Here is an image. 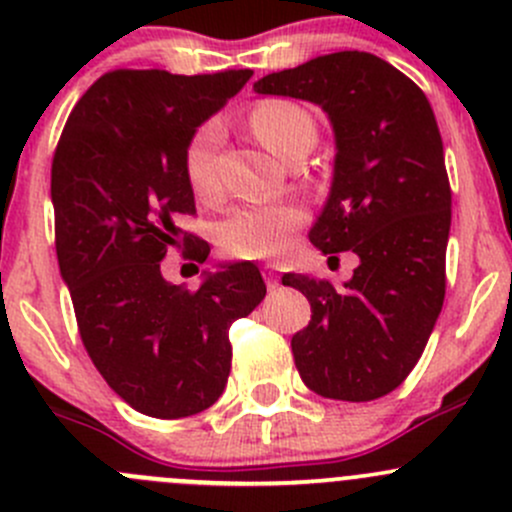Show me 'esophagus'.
Returning a JSON list of instances; mask_svg holds the SVG:
<instances>
[{
    "label": "esophagus",
    "mask_w": 512,
    "mask_h": 512,
    "mask_svg": "<svg viewBox=\"0 0 512 512\" xmlns=\"http://www.w3.org/2000/svg\"><path fill=\"white\" fill-rule=\"evenodd\" d=\"M262 275H265V282H267V289H277L280 287V277H277V270L272 265H267L265 267V272H262Z\"/></svg>",
    "instance_id": "1"
}]
</instances>
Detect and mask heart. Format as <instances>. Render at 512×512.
<instances>
[{
    "label": "heart",
    "instance_id": "obj_1",
    "mask_svg": "<svg viewBox=\"0 0 512 512\" xmlns=\"http://www.w3.org/2000/svg\"><path fill=\"white\" fill-rule=\"evenodd\" d=\"M252 128L257 138L285 158L292 146L307 138H317V126L302 106L289 101H265L252 111ZM223 141V126L205 121L190 136L185 146V178L200 198H210L218 190V151ZM304 213L294 203H252L232 210L220 232V245L227 255L242 260L280 257L292 247L294 235L302 225Z\"/></svg>",
    "mask_w": 512,
    "mask_h": 512
}]
</instances>
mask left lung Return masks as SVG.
Returning <instances> with one entry per match:
<instances>
[{"mask_svg": "<svg viewBox=\"0 0 512 512\" xmlns=\"http://www.w3.org/2000/svg\"><path fill=\"white\" fill-rule=\"evenodd\" d=\"M257 94L322 106L334 128V178L314 247L352 250L344 287L285 275L312 304L292 337L299 376L314 394L374 401L394 391L426 349L446 297L451 185L426 94L366 51L317 56L255 81Z\"/></svg>", "mask_w": 512, "mask_h": 512, "instance_id": "left-lung-1", "label": "left lung"}]
</instances>
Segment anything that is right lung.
<instances>
[{
    "label": "right lung",
    "instance_id": "obj_1",
    "mask_svg": "<svg viewBox=\"0 0 512 512\" xmlns=\"http://www.w3.org/2000/svg\"><path fill=\"white\" fill-rule=\"evenodd\" d=\"M250 76L108 71L79 98L56 146V257L81 342L106 384L146 416L213 406L230 374L227 329L265 299L250 262L208 272L195 292L160 275L170 247L208 260V242L178 225L195 215L185 146Z\"/></svg>",
    "mask_w": 512,
    "mask_h": 512
}]
</instances>
